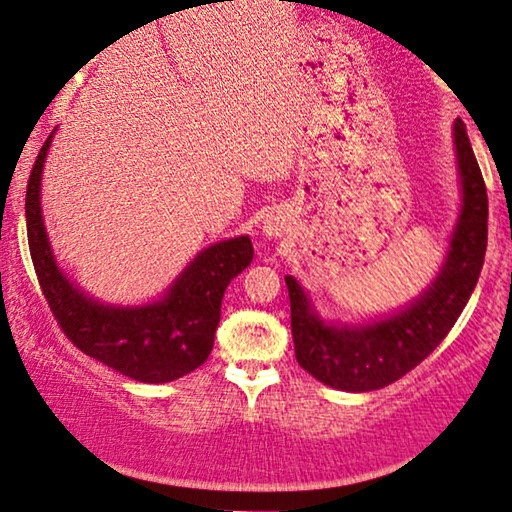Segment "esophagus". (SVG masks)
Wrapping results in <instances>:
<instances>
[{
	"instance_id": "1",
	"label": "esophagus",
	"mask_w": 512,
	"mask_h": 512,
	"mask_svg": "<svg viewBox=\"0 0 512 512\" xmlns=\"http://www.w3.org/2000/svg\"><path fill=\"white\" fill-rule=\"evenodd\" d=\"M262 229H264L266 236H280V234H283V220H280L278 215H269V218L264 220Z\"/></svg>"
}]
</instances>
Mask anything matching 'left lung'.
I'll list each match as a JSON object with an SVG mask.
<instances>
[{
    "mask_svg": "<svg viewBox=\"0 0 512 512\" xmlns=\"http://www.w3.org/2000/svg\"><path fill=\"white\" fill-rule=\"evenodd\" d=\"M462 208L445 262L427 290L385 318L327 322L294 276H285L292 308L294 355L304 371L334 390L373 392L413 371L448 336L478 283L487 250V190L466 125L455 122Z\"/></svg>",
    "mask_w": 512,
    "mask_h": 512,
    "instance_id": "left-lung-1",
    "label": "left lung"
}]
</instances>
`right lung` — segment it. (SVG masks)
Segmentation results:
<instances>
[{"mask_svg":"<svg viewBox=\"0 0 512 512\" xmlns=\"http://www.w3.org/2000/svg\"><path fill=\"white\" fill-rule=\"evenodd\" d=\"M53 134L32 167L25 215L34 271L57 325L85 355L139 383H171L194 371L211 355L222 297L253 262V243L234 236L204 248L153 304L113 306L92 299L57 266L43 225L41 174Z\"/></svg>","mask_w":512,"mask_h":512,"instance_id":"add662e5","label":"right lung"}]
</instances>
